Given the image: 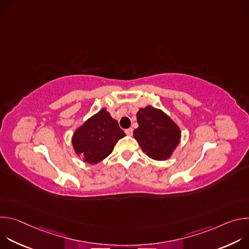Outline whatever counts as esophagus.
Here are the masks:
<instances>
[{"mask_svg":"<svg viewBox=\"0 0 249 249\" xmlns=\"http://www.w3.org/2000/svg\"><path fill=\"white\" fill-rule=\"evenodd\" d=\"M125 133L128 135V136H132L133 135V129L132 128H128L125 130Z\"/></svg>","mask_w":249,"mask_h":249,"instance_id":"esophagus-1","label":"esophagus"}]
</instances>
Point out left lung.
Instances as JSON below:
<instances>
[{
	"label": "left lung",
	"mask_w": 249,
	"mask_h": 249,
	"mask_svg": "<svg viewBox=\"0 0 249 249\" xmlns=\"http://www.w3.org/2000/svg\"><path fill=\"white\" fill-rule=\"evenodd\" d=\"M139 127L134 138L147 155L157 160H167L179 144V128L161 110L147 106L137 113Z\"/></svg>",
	"instance_id": "8db88e82"
}]
</instances>
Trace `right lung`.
Listing matches in <instances>:
<instances>
[{"label": "right lung", "mask_w": 249, "mask_h": 249, "mask_svg": "<svg viewBox=\"0 0 249 249\" xmlns=\"http://www.w3.org/2000/svg\"><path fill=\"white\" fill-rule=\"evenodd\" d=\"M125 136L118 122L103 108L75 132L72 142L84 161L97 163L109 156L118 140Z\"/></svg>", "instance_id": "1"}]
</instances>
